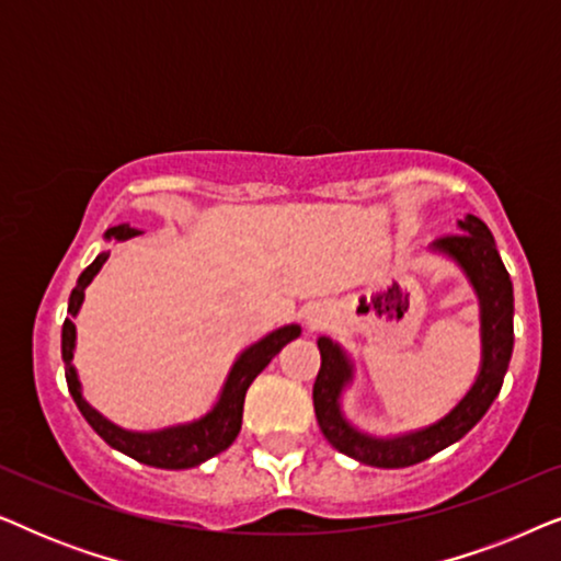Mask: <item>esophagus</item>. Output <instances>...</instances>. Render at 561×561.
Returning a JSON list of instances; mask_svg holds the SVG:
<instances>
[{
	"mask_svg": "<svg viewBox=\"0 0 561 561\" xmlns=\"http://www.w3.org/2000/svg\"><path fill=\"white\" fill-rule=\"evenodd\" d=\"M321 321H324V309H319V306H317V309H311V313H309V324L319 327Z\"/></svg>",
	"mask_w": 561,
	"mask_h": 561,
	"instance_id": "1",
	"label": "esophagus"
}]
</instances>
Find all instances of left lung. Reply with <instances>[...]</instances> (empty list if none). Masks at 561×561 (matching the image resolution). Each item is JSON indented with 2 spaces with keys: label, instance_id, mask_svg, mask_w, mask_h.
<instances>
[{
  "label": "left lung",
  "instance_id": "left-lung-1",
  "mask_svg": "<svg viewBox=\"0 0 561 561\" xmlns=\"http://www.w3.org/2000/svg\"><path fill=\"white\" fill-rule=\"evenodd\" d=\"M432 248L444 252L462 267L470 278L474 294L480 298V332H482V365L474 386L451 409L447 416L432 426L419 428L390 439L357 432L342 416V390L352 380V363L340 344L329 336H319L321 367L313 382V411L321 434L334 449L357 462L396 470L411 467L434 457L436 451L447 449L449 444L462 439L478 421L485 416L490 405L501 393L505 370H508L513 352V283L505 271L501 255L495 250V240L488 225L472 214L459 221V232L439 237Z\"/></svg>",
  "mask_w": 561,
  "mask_h": 561
}]
</instances>
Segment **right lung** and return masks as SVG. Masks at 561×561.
Returning a JSON list of instances; mask_svg holds the SVG:
<instances>
[{
	"mask_svg": "<svg viewBox=\"0 0 561 561\" xmlns=\"http://www.w3.org/2000/svg\"><path fill=\"white\" fill-rule=\"evenodd\" d=\"M135 234L140 232L129 225H117L106 229L104 237L106 240L122 242ZM106 257H110V252H102V255H99L94 263L79 275V283H76V288L71 290V298H68V313H71V317L79 313L83 290H87L89 283L94 280V275L99 273V267L106 263ZM71 317H66L64 321L60 355H64L66 382L76 405H79L83 419L89 421V426L94 428V432L102 436L110 447L122 451V455L137 459V462L142 465L160 467V470H188V467L202 465L214 455H219V451H225L229 444L237 439V434H240L244 393H248L250 382L265 370L267 363H271V359L278 355L290 340H296V336L301 334V327L288 324V327L275 329V332H271L260 342L252 344V347L244 350L227 375V382L225 388H221L217 405H214L206 416L191 421V424L160 428V432H127V428L114 426L112 421H106L102 413L94 411L87 401H83L79 375H76V367L71 363L73 347H76V324Z\"/></svg>",
	"mask_w": 561,
	"mask_h": 561,
	"instance_id": "right-lung-1",
	"label": "right lung"
}]
</instances>
